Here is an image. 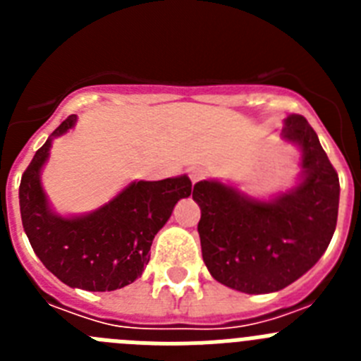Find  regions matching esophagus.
Listing matches in <instances>:
<instances>
[{
	"mask_svg": "<svg viewBox=\"0 0 361 361\" xmlns=\"http://www.w3.org/2000/svg\"><path fill=\"white\" fill-rule=\"evenodd\" d=\"M190 178L191 183H199V180H202L204 177H206V170L204 168H200V166H193V168H190Z\"/></svg>",
	"mask_w": 361,
	"mask_h": 361,
	"instance_id": "esophagus-1",
	"label": "esophagus"
}]
</instances>
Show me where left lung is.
I'll return each mask as SVG.
<instances>
[{
  "label": "left lung",
  "mask_w": 361,
  "mask_h": 361,
  "mask_svg": "<svg viewBox=\"0 0 361 361\" xmlns=\"http://www.w3.org/2000/svg\"><path fill=\"white\" fill-rule=\"evenodd\" d=\"M282 137L302 152L300 183L258 200L219 180H200L199 235L216 282L247 295L288 288L320 260L336 229L340 180L317 132L302 116L283 121Z\"/></svg>",
  "instance_id": "obj_1"
}]
</instances>
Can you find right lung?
<instances>
[{
  "label": "right lung",
  "mask_w": 361,
  "mask_h": 361,
  "mask_svg": "<svg viewBox=\"0 0 361 361\" xmlns=\"http://www.w3.org/2000/svg\"><path fill=\"white\" fill-rule=\"evenodd\" d=\"M75 121V116L63 121L25 170L19 184L21 220L34 253L63 283L85 291H116L142 275L153 238L175 204L190 197L191 180L186 175L135 180L95 212L57 215L41 186V170L54 137L73 128Z\"/></svg>",
  "instance_id": "obj_1"
}]
</instances>
